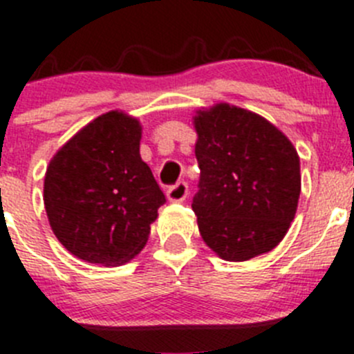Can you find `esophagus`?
I'll use <instances>...</instances> for the list:
<instances>
[{
  "label": "esophagus",
  "instance_id": "obj_1",
  "mask_svg": "<svg viewBox=\"0 0 354 354\" xmlns=\"http://www.w3.org/2000/svg\"><path fill=\"white\" fill-rule=\"evenodd\" d=\"M187 196H189V185L185 183V181H178L176 185L167 189V199L171 203H183Z\"/></svg>",
  "mask_w": 354,
  "mask_h": 354
}]
</instances>
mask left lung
<instances>
[{
    "instance_id": "obj_1",
    "label": "left lung",
    "mask_w": 354,
    "mask_h": 354,
    "mask_svg": "<svg viewBox=\"0 0 354 354\" xmlns=\"http://www.w3.org/2000/svg\"><path fill=\"white\" fill-rule=\"evenodd\" d=\"M192 123L201 169L192 209L205 243L225 261L273 250L301 192L292 142L266 118L227 102L197 109Z\"/></svg>"
}]
</instances>
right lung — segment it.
<instances>
[{
    "instance_id": "1",
    "label": "right lung",
    "mask_w": 354,
    "mask_h": 354,
    "mask_svg": "<svg viewBox=\"0 0 354 354\" xmlns=\"http://www.w3.org/2000/svg\"><path fill=\"white\" fill-rule=\"evenodd\" d=\"M141 138L138 118L109 111L50 158L44 206L59 243L77 259L109 268L145 248L165 197L139 153Z\"/></svg>"
}]
</instances>
